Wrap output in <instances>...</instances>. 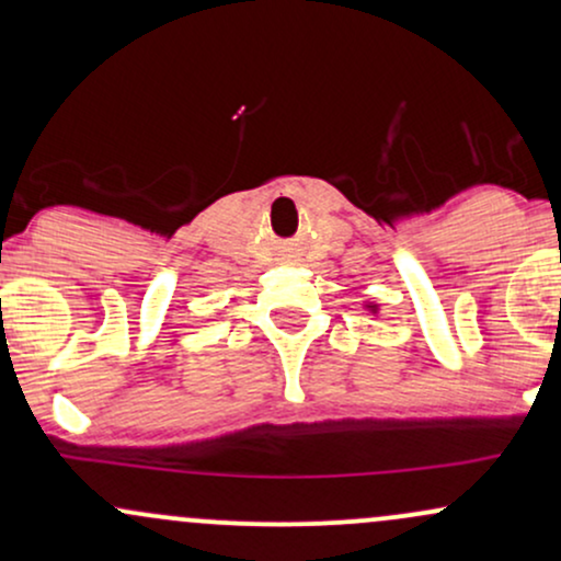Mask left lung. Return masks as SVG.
I'll return each mask as SVG.
<instances>
[{"label":"left lung","instance_id":"1","mask_svg":"<svg viewBox=\"0 0 561 561\" xmlns=\"http://www.w3.org/2000/svg\"><path fill=\"white\" fill-rule=\"evenodd\" d=\"M371 308H375V306H371Z\"/></svg>","mask_w":561,"mask_h":561}]
</instances>
